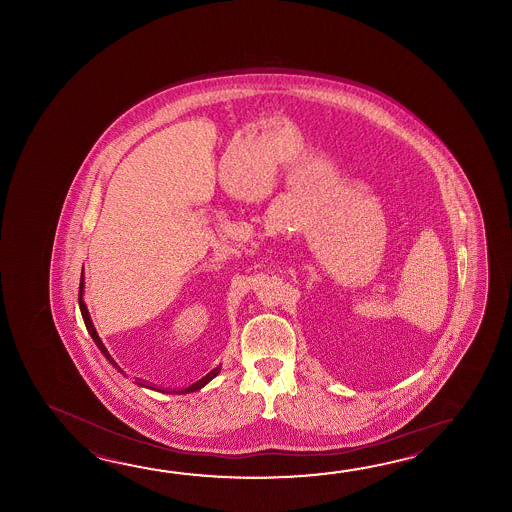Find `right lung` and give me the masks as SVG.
<instances>
[{"instance_id":"add662e5","label":"right lung","mask_w":512,"mask_h":512,"mask_svg":"<svg viewBox=\"0 0 512 512\" xmlns=\"http://www.w3.org/2000/svg\"><path fill=\"white\" fill-rule=\"evenodd\" d=\"M82 294H84V269H82V278H80V287H78V304H80V311H82V318H84V324H86L87 331H89V335L93 337V340L97 342L98 348L102 346V342H100V338H98L97 331H95V326H93V322H91V316L87 313L86 304H84V300H82ZM104 348V346H102ZM219 371H221V366L219 368H214L212 371H208L207 375L203 377V379H199V381L194 382V384H190L188 388H183V390H179V392L175 393H192L196 392V390H201L208 381H212L216 375H218Z\"/></svg>"}]
</instances>
